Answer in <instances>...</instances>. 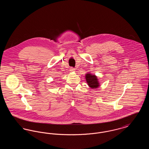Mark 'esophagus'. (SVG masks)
I'll use <instances>...</instances> for the list:
<instances>
[{
    "instance_id": "obj_1",
    "label": "esophagus",
    "mask_w": 149,
    "mask_h": 149,
    "mask_svg": "<svg viewBox=\"0 0 149 149\" xmlns=\"http://www.w3.org/2000/svg\"><path fill=\"white\" fill-rule=\"evenodd\" d=\"M75 69L74 68H70V71H75Z\"/></svg>"
}]
</instances>
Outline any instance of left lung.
<instances>
[{"label":"left lung","instance_id":"left-lung-1","mask_svg":"<svg viewBox=\"0 0 149 149\" xmlns=\"http://www.w3.org/2000/svg\"><path fill=\"white\" fill-rule=\"evenodd\" d=\"M86 81L88 85L91 88H97L99 87V84L97 77L95 75H92L91 74H86L85 75Z\"/></svg>","mask_w":149,"mask_h":149}]
</instances>
